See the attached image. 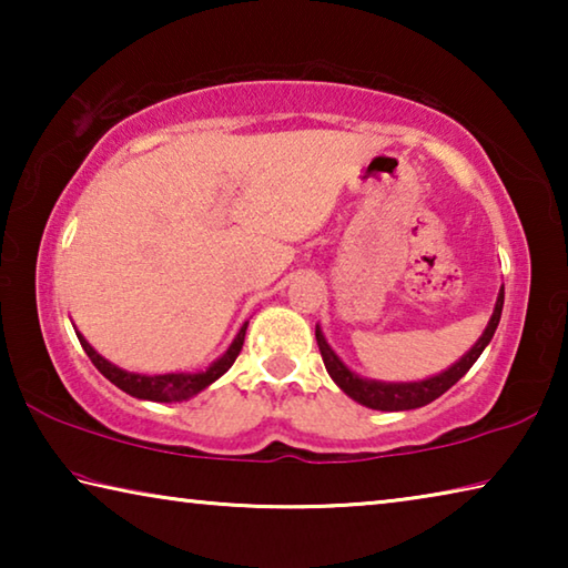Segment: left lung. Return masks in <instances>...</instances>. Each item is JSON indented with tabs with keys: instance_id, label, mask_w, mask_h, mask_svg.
Masks as SVG:
<instances>
[{
	"instance_id": "left-lung-1",
	"label": "left lung",
	"mask_w": 568,
	"mask_h": 568,
	"mask_svg": "<svg viewBox=\"0 0 568 568\" xmlns=\"http://www.w3.org/2000/svg\"><path fill=\"white\" fill-rule=\"evenodd\" d=\"M501 311H504V291L498 293L491 321H488L484 335H480L474 348H470L456 365H450L448 371L438 373V376L428 378V381H418V383H381V381L358 378L353 371L345 368L338 355L331 351V345L325 343L321 328H315V341H318L325 371L331 373V378L338 383V388L343 393H348L353 400H358L361 406H368L376 410H410V408L426 406V403L436 400L438 396H444V393L454 386V383H458L466 376L470 365L478 361V355L484 353L488 343H491L494 333L498 328V321H501Z\"/></svg>"
}]
</instances>
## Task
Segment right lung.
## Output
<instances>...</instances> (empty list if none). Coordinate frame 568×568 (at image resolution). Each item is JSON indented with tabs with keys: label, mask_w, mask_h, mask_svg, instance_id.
Listing matches in <instances>:
<instances>
[{
	"label": "right lung",
	"mask_w": 568,
	"mask_h": 568,
	"mask_svg": "<svg viewBox=\"0 0 568 568\" xmlns=\"http://www.w3.org/2000/svg\"><path fill=\"white\" fill-rule=\"evenodd\" d=\"M245 331H247V323L243 325V328H240L237 338L225 351L223 358H217L207 371H200V373H165V376H140V373L122 371V368H118V365H112L110 361H104L102 355L94 351L80 333H77V338H80L84 353L90 355L94 368H98L110 383H114V386H118L120 390L130 393V396L142 398V400L170 403V400H187L192 396H197L200 390L207 388L210 383H215L220 376H223L230 365L235 363L240 351H243Z\"/></svg>",
	"instance_id": "1"
}]
</instances>
